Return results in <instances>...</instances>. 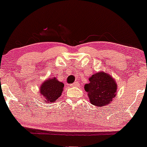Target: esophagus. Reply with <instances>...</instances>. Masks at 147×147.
Masks as SVG:
<instances>
[{
  "label": "esophagus",
  "instance_id": "1",
  "mask_svg": "<svg viewBox=\"0 0 147 147\" xmlns=\"http://www.w3.org/2000/svg\"><path fill=\"white\" fill-rule=\"evenodd\" d=\"M77 85H78V83L76 82H74V83H72V84H70V86L71 87H75V86H77Z\"/></svg>",
  "mask_w": 147,
  "mask_h": 147
}]
</instances>
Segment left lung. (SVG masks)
<instances>
[{
  "label": "left lung",
  "mask_w": 147,
  "mask_h": 147,
  "mask_svg": "<svg viewBox=\"0 0 147 147\" xmlns=\"http://www.w3.org/2000/svg\"><path fill=\"white\" fill-rule=\"evenodd\" d=\"M90 82L84 86L88 92L90 102L96 107H103L109 104L115 97L117 93V84L115 80L106 72H100L93 74Z\"/></svg>",
  "instance_id": "obj_1"
}]
</instances>
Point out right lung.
Listing matches in <instances>:
<instances>
[{
    "instance_id": "add662e5",
    "label": "right lung",
    "mask_w": 147,
    "mask_h": 147,
    "mask_svg": "<svg viewBox=\"0 0 147 147\" xmlns=\"http://www.w3.org/2000/svg\"><path fill=\"white\" fill-rule=\"evenodd\" d=\"M64 84L59 82L54 77L45 81L40 86V94L47 100V103L55 102L61 96L63 90Z\"/></svg>"
}]
</instances>
